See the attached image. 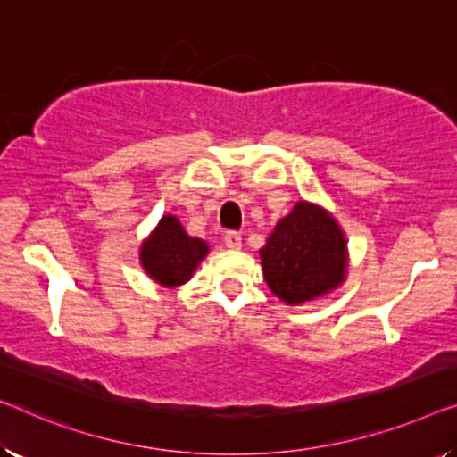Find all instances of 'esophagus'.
<instances>
[{
  "label": "esophagus",
  "instance_id": "obj_1",
  "mask_svg": "<svg viewBox=\"0 0 457 457\" xmlns=\"http://www.w3.org/2000/svg\"><path fill=\"white\" fill-rule=\"evenodd\" d=\"M223 242H226V246L231 250H240L242 248V236L240 231H226V236H223Z\"/></svg>",
  "mask_w": 457,
  "mask_h": 457
}]
</instances>
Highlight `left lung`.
I'll use <instances>...</instances> for the list:
<instances>
[{"label":"left lung","mask_w":457,"mask_h":457,"mask_svg":"<svg viewBox=\"0 0 457 457\" xmlns=\"http://www.w3.org/2000/svg\"><path fill=\"white\" fill-rule=\"evenodd\" d=\"M264 281L285 303L297 305L343 283L346 240L337 221L316 205L297 203L261 250Z\"/></svg>","instance_id":"8db88e82"}]
</instances>
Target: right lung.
Segmentation results:
<instances>
[{
	"label": "right lung",
	"mask_w": 457,
	"mask_h": 457,
	"mask_svg": "<svg viewBox=\"0 0 457 457\" xmlns=\"http://www.w3.org/2000/svg\"><path fill=\"white\" fill-rule=\"evenodd\" d=\"M207 254V244L187 236L179 220L162 217L158 229L141 246V264L154 281L168 287L187 283Z\"/></svg>",
	"instance_id": "right-lung-1"
}]
</instances>
